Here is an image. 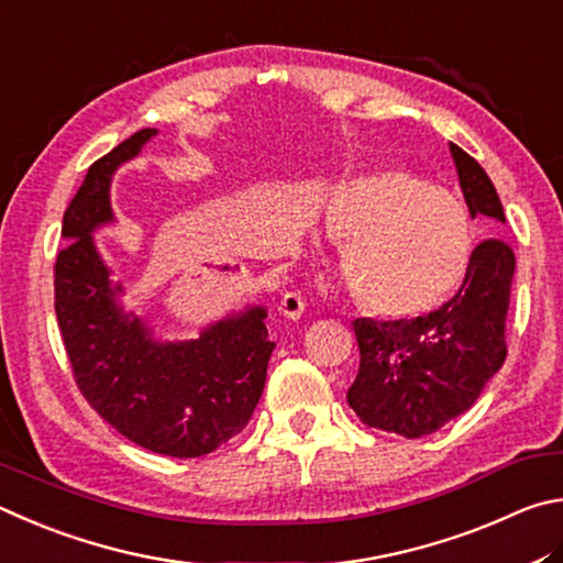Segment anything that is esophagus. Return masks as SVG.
Segmentation results:
<instances>
[{"instance_id": "1", "label": "esophagus", "mask_w": 563, "mask_h": 563, "mask_svg": "<svg viewBox=\"0 0 563 563\" xmlns=\"http://www.w3.org/2000/svg\"><path fill=\"white\" fill-rule=\"evenodd\" d=\"M303 309H307V303H303V297L299 291H287L279 301V311L284 313L287 319H299Z\"/></svg>"}]
</instances>
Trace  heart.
<instances>
[{
	"label": "heart",
	"instance_id": "heart-1",
	"mask_svg": "<svg viewBox=\"0 0 563 563\" xmlns=\"http://www.w3.org/2000/svg\"><path fill=\"white\" fill-rule=\"evenodd\" d=\"M339 272L363 311L416 321L465 287L479 246L462 197L408 167L349 177L323 210Z\"/></svg>",
	"mask_w": 563,
	"mask_h": 563
}]
</instances>
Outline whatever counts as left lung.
Returning a JSON list of instances; mask_svg holds the SVG:
<instances>
[{"instance_id":"left-lung-1","label":"left lung","mask_w":563,"mask_h":563,"mask_svg":"<svg viewBox=\"0 0 563 563\" xmlns=\"http://www.w3.org/2000/svg\"><path fill=\"white\" fill-rule=\"evenodd\" d=\"M450 153L470 214L505 224L489 175L460 145L450 143ZM511 276L515 252L489 236L477 246L467 284L445 307L416 321H353L361 366L346 398L361 422L412 440L475 406L507 358Z\"/></svg>"}]
</instances>
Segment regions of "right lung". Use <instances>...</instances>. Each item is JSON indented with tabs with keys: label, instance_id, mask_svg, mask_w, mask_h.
Segmentation results:
<instances>
[{
	"label": "right lung",
	"instance_id": "1",
	"mask_svg": "<svg viewBox=\"0 0 563 563\" xmlns=\"http://www.w3.org/2000/svg\"><path fill=\"white\" fill-rule=\"evenodd\" d=\"M157 131L143 128L88 167L64 212L68 242L54 266V307L76 386L123 438L157 455L200 457L250 422L274 351L266 309L250 307L200 339L165 343L128 313L93 230L111 222V177Z\"/></svg>",
	"mask_w": 563,
	"mask_h": 563
}]
</instances>
